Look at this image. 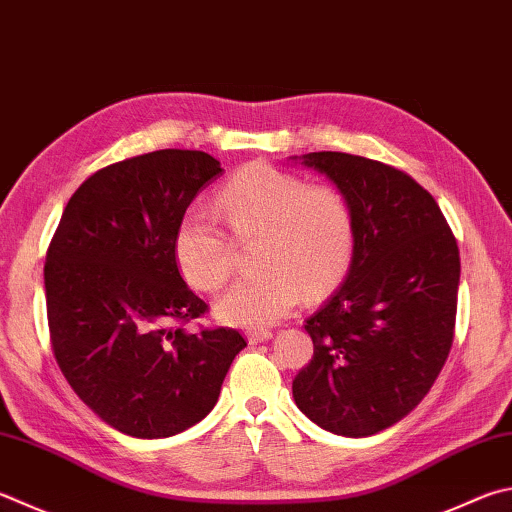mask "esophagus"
Returning <instances> with one entry per match:
<instances>
[{
	"mask_svg": "<svg viewBox=\"0 0 512 512\" xmlns=\"http://www.w3.org/2000/svg\"><path fill=\"white\" fill-rule=\"evenodd\" d=\"M246 338H248V342L250 345H259V342H266V340H271L273 338V333L268 331V329H259V331H248L246 333Z\"/></svg>",
	"mask_w": 512,
	"mask_h": 512,
	"instance_id": "esophagus-1",
	"label": "esophagus"
}]
</instances>
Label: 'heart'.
<instances>
[{
    "label": "heart",
    "instance_id": "b5f03b06",
    "mask_svg": "<svg viewBox=\"0 0 512 512\" xmlns=\"http://www.w3.org/2000/svg\"><path fill=\"white\" fill-rule=\"evenodd\" d=\"M232 237L255 239L262 268L239 280L217 302V315L246 329L273 327L300 302L333 291L351 266L356 221L345 194L327 183L268 163H248L217 194ZM172 255L181 275L199 291L215 293L235 268V244L217 221L190 210L174 230Z\"/></svg>",
    "mask_w": 512,
    "mask_h": 512
}]
</instances>
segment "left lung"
Returning <instances> with one entry per match:
<instances>
[{"instance_id":"1","label":"left lung","mask_w":512,"mask_h":512,"mask_svg":"<svg viewBox=\"0 0 512 512\" xmlns=\"http://www.w3.org/2000/svg\"><path fill=\"white\" fill-rule=\"evenodd\" d=\"M302 163L347 197L356 248L345 284L304 324L313 358L293 398L322 430L371 436L410 414L448 360L459 246L439 203L403 170L345 152Z\"/></svg>"}]
</instances>
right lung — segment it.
Returning <instances> with one entry per match:
<instances>
[{"mask_svg":"<svg viewBox=\"0 0 512 512\" xmlns=\"http://www.w3.org/2000/svg\"><path fill=\"white\" fill-rule=\"evenodd\" d=\"M221 172L199 150L111 163L73 192L46 250L53 356L80 401L118 432L161 439L215 407L244 336L185 324L208 304L183 282L174 230Z\"/></svg>","mask_w":512,"mask_h":512,"instance_id":"1","label":"right lung"}]
</instances>
